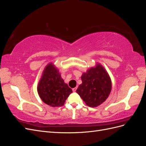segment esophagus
Wrapping results in <instances>:
<instances>
[{
  "label": "esophagus",
  "mask_w": 146,
  "mask_h": 146,
  "mask_svg": "<svg viewBox=\"0 0 146 146\" xmlns=\"http://www.w3.org/2000/svg\"><path fill=\"white\" fill-rule=\"evenodd\" d=\"M77 89V87H76V88H73V89H72V91H73V92H75V91H76Z\"/></svg>",
  "instance_id": "esophagus-1"
}]
</instances>
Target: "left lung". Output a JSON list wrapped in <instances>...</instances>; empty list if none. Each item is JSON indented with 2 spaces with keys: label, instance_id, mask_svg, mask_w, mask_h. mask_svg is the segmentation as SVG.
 <instances>
[{
  "label": "left lung",
  "instance_id": "8db88e82",
  "mask_svg": "<svg viewBox=\"0 0 146 146\" xmlns=\"http://www.w3.org/2000/svg\"><path fill=\"white\" fill-rule=\"evenodd\" d=\"M82 81V83L79 85L76 92L90 107H98L102 104L111 92V79L100 64L84 73Z\"/></svg>",
  "mask_w": 146,
  "mask_h": 146
}]
</instances>
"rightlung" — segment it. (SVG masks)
<instances>
[{"label":"right lung","mask_w":146,"mask_h":146,"mask_svg":"<svg viewBox=\"0 0 146 146\" xmlns=\"http://www.w3.org/2000/svg\"><path fill=\"white\" fill-rule=\"evenodd\" d=\"M38 92L45 104L53 107H57L64 105L65 100L72 91L64 82L54 64L50 63L44 70L38 86Z\"/></svg>","instance_id":"obj_1"}]
</instances>
